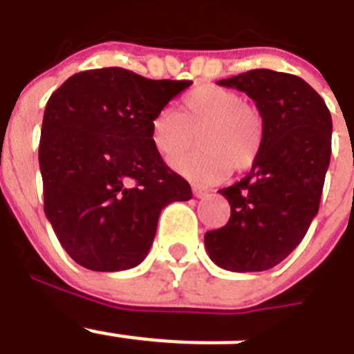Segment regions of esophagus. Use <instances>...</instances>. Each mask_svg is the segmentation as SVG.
Returning <instances> with one entry per match:
<instances>
[{
    "instance_id": "esophagus-1",
    "label": "esophagus",
    "mask_w": 354,
    "mask_h": 354,
    "mask_svg": "<svg viewBox=\"0 0 354 354\" xmlns=\"http://www.w3.org/2000/svg\"><path fill=\"white\" fill-rule=\"evenodd\" d=\"M192 194H194V197H197V199H203V197H208L209 196L208 190L201 189V187H194Z\"/></svg>"
}]
</instances>
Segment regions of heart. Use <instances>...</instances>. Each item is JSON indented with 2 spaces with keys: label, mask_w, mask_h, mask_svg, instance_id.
I'll list each match as a JSON object with an SVG mask.
<instances>
[{
  "label": "heart",
  "mask_w": 354,
  "mask_h": 354,
  "mask_svg": "<svg viewBox=\"0 0 354 354\" xmlns=\"http://www.w3.org/2000/svg\"><path fill=\"white\" fill-rule=\"evenodd\" d=\"M201 148L174 164L187 180L213 185L250 169L264 142L263 116L236 91L215 84L185 93L180 113L164 107L149 122V141L164 160L173 162L196 142Z\"/></svg>",
  "instance_id": "heart-1"
}]
</instances>
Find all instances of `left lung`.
<instances>
[{
    "mask_svg": "<svg viewBox=\"0 0 354 354\" xmlns=\"http://www.w3.org/2000/svg\"><path fill=\"white\" fill-rule=\"evenodd\" d=\"M216 84L256 102L264 142L250 173L221 190L231 216L206 232V252L229 272H264L300 245L317 215L332 155V116L298 75L256 68Z\"/></svg>",
    "mask_w": 354,
    "mask_h": 354,
    "instance_id": "left-lung-1",
    "label": "left lung"
}]
</instances>
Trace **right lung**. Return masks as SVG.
<instances>
[{
  "instance_id": "add662e5",
  "label": "right lung",
  "mask_w": 354,
  "mask_h": 354,
  "mask_svg": "<svg viewBox=\"0 0 354 354\" xmlns=\"http://www.w3.org/2000/svg\"><path fill=\"white\" fill-rule=\"evenodd\" d=\"M190 84L109 66L79 72L50 95L38 146L44 209L77 264L138 266L164 206L192 197L149 141L153 114Z\"/></svg>"
}]
</instances>
